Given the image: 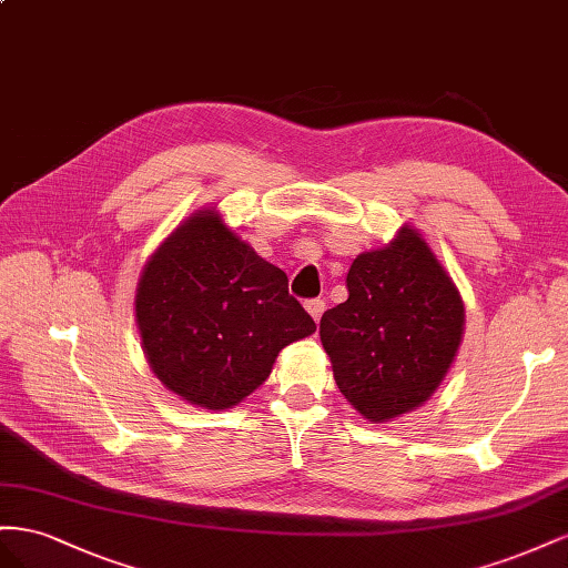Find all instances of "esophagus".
Segmentation results:
<instances>
[{
  "label": "esophagus",
  "mask_w": 568,
  "mask_h": 568,
  "mask_svg": "<svg viewBox=\"0 0 568 568\" xmlns=\"http://www.w3.org/2000/svg\"><path fill=\"white\" fill-rule=\"evenodd\" d=\"M306 312H310L312 318L318 323L323 312H326V302H323V300H310V302H306Z\"/></svg>",
  "instance_id": "34e87169"
}]
</instances>
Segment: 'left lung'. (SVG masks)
Returning <instances> with one entry per match:
<instances>
[{"mask_svg":"<svg viewBox=\"0 0 568 568\" xmlns=\"http://www.w3.org/2000/svg\"><path fill=\"white\" fill-rule=\"evenodd\" d=\"M347 290L349 297L321 316V343L339 393L381 424L424 404L440 385L462 343L464 304L412 229L356 256Z\"/></svg>","mask_w":568,"mask_h":568,"instance_id":"obj_1","label":"left lung"}]
</instances>
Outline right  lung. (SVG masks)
I'll return each instance as SVG.
<instances>
[{
    "mask_svg": "<svg viewBox=\"0 0 568 568\" xmlns=\"http://www.w3.org/2000/svg\"><path fill=\"white\" fill-rule=\"evenodd\" d=\"M135 316L156 378L206 409L245 399L285 345L316 331L287 293V275L214 212L192 216L154 252L138 283Z\"/></svg>",
    "mask_w": 568,
    "mask_h": 568,
    "instance_id": "obj_1",
    "label": "right lung"
}]
</instances>
